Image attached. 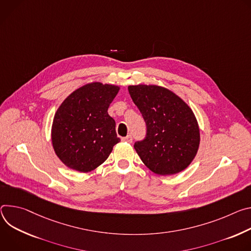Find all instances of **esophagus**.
Instances as JSON below:
<instances>
[{
  "instance_id": "esophagus-1",
  "label": "esophagus",
  "mask_w": 251,
  "mask_h": 251,
  "mask_svg": "<svg viewBox=\"0 0 251 251\" xmlns=\"http://www.w3.org/2000/svg\"><path fill=\"white\" fill-rule=\"evenodd\" d=\"M122 141L130 144V143H132V135H131V134H128V135L125 136V137H122Z\"/></svg>"
}]
</instances>
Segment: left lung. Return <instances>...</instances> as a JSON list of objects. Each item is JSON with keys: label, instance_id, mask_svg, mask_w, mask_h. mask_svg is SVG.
Masks as SVG:
<instances>
[{"label": "left lung", "instance_id": "1", "mask_svg": "<svg viewBox=\"0 0 251 251\" xmlns=\"http://www.w3.org/2000/svg\"><path fill=\"white\" fill-rule=\"evenodd\" d=\"M129 95L143 115L147 134L134 149L156 175L185 170L200 147V128L191 108L176 94L158 86H129Z\"/></svg>", "mask_w": 251, "mask_h": 251}]
</instances>
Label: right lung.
<instances>
[{"label":"right lung","mask_w":251,"mask_h":251,"mask_svg":"<svg viewBox=\"0 0 251 251\" xmlns=\"http://www.w3.org/2000/svg\"><path fill=\"white\" fill-rule=\"evenodd\" d=\"M113 85L92 82L72 93L60 105L51 126L55 154L68 166L89 173L100 165L121 142L107 108L119 93Z\"/></svg>","instance_id":"add662e5"}]
</instances>
